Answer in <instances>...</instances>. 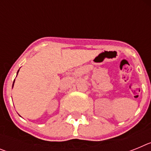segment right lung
I'll return each instance as SVG.
<instances>
[{
    "label": "right lung",
    "mask_w": 151,
    "mask_h": 151,
    "mask_svg": "<svg viewBox=\"0 0 151 151\" xmlns=\"http://www.w3.org/2000/svg\"><path fill=\"white\" fill-rule=\"evenodd\" d=\"M19 71V70H18V72H17V74H18ZM14 82H15V80H14ZM14 82H13V85H14Z\"/></svg>",
    "instance_id": "add662e5"
}]
</instances>
